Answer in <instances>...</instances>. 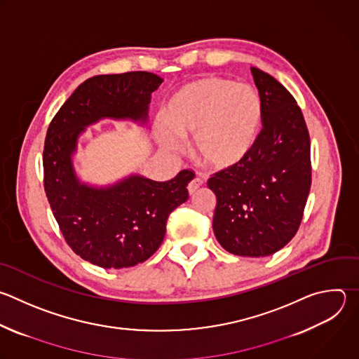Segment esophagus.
<instances>
[{"mask_svg":"<svg viewBox=\"0 0 359 359\" xmlns=\"http://www.w3.org/2000/svg\"><path fill=\"white\" fill-rule=\"evenodd\" d=\"M203 179H200V177H194L190 183H189V186H187V189H189V193L190 194H193V193H196V190L197 189H200L201 186H203Z\"/></svg>","mask_w":359,"mask_h":359,"instance_id":"34e87169","label":"esophagus"}]
</instances>
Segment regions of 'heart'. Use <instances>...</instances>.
I'll return each mask as SVG.
<instances>
[{
    "label": "heart",
    "mask_w": 359,
    "mask_h": 359,
    "mask_svg": "<svg viewBox=\"0 0 359 359\" xmlns=\"http://www.w3.org/2000/svg\"><path fill=\"white\" fill-rule=\"evenodd\" d=\"M165 126L156 127L169 151L182 148L180 138H194V152L208 168L241 163L255 147L262 123L258 93L232 80L207 76L182 86L169 100Z\"/></svg>",
    "instance_id": "b5f03b06"
}]
</instances>
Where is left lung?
Masks as SVG:
<instances>
[{
    "label": "left lung",
    "mask_w": 359,
    "mask_h": 359,
    "mask_svg": "<svg viewBox=\"0 0 359 359\" xmlns=\"http://www.w3.org/2000/svg\"><path fill=\"white\" fill-rule=\"evenodd\" d=\"M262 105V130L251 154L208 179L217 196L212 229L240 257H268L296 235L311 186L310 135L294 97L275 77L251 67Z\"/></svg>",
    "instance_id": "1"
}]
</instances>
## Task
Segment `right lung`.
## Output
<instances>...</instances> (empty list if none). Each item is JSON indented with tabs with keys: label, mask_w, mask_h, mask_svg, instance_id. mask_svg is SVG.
<instances>
[{
	"label": "right lung",
	"mask_w": 359,
	"mask_h": 359,
	"mask_svg": "<svg viewBox=\"0 0 359 359\" xmlns=\"http://www.w3.org/2000/svg\"><path fill=\"white\" fill-rule=\"evenodd\" d=\"M163 79L149 72L87 79L49 124L43 147V187L65 241L84 261L104 269L135 266L161 247L170 212L189 198L193 172L155 182L131 176L107 189L81 184L72 166L84 127L108 118L147 121L151 94Z\"/></svg>",
	"instance_id": "1"
}]
</instances>
